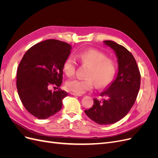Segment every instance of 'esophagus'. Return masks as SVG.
<instances>
[{
    "label": "esophagus",
    "instance_id": "34e87169",
    "mask_svg": "<svg viewBox=\"0 0 158 158\" xmlns=\"http://www.w3.org/2000/svg\"><path fill=\"white\" fill-rule=\"evenodd\" d=\"M70 94L73 95H75V96H81V95H82V94L76 93V92H70Z\"/></svg>",
    "mask_w": 158,
    "mask_h": 158
}]
</instances>
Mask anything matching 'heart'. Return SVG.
Wrapping results in <instances>:
<instances>
[{"label":"heart","instance_id":"obj_1","mask_svg":"<svg viewBox=\"0 0 158 158\" xmlns=\"http://www.w3.org/2000/svg\"><path fill=\"white\" fill-rule=\"evenodd\" d=\"M76 57L83 65L88 66L85 76L69 80L66 87L72 92L83 94L92 89L95 83L99 88H103L113 80L116 73V66L113 60L107 58L104 52L96 49H87L80 51ZM77 69V64L72 56L65 59L63 69L65 74L72 77Z\"/></svg>","mask_w":158,"mask_h":158}]
</instances>
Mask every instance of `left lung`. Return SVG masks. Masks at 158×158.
Wrapping results in <instances>:
<instances>
[{"instance_id": "obj_1", "label": "left lung", "mask_w": 158, "mask_h": 158, "mask_svg": "<svg viewBox=\"0 0 158 158\" xmlns=\"http://www.w3.org/2000/svg\"><path fill=\"white\" fill-rule=\"evenodd\" d=\"M104 44L115 52L118 64L116 79L103 92L101 99H94L86 115L99 125L115 123L125 117L135 104L140 86V73L136 61L125 47L113 41Z\"/></svg>"}]
</instances>
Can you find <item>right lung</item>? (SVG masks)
<instances>
[{"mask_svg": "<svg viewBox=\"0 0 158 158\" xmlns=\"http://www.w3.org/2000/svg\"><path fill=\"white\" fill-rule=\"evenodd\" d=\"M71 46L57 40H47L32 46L22 57L17 70L16 87L23 106L32 115L45 119L62 109L64 90H49L60 86L63 66L70 53Z\"/></svg>", "mask_w": 158, "mask_h": 158, "instance_id": "obj_1", "label": "right lung"}]
</instances>
